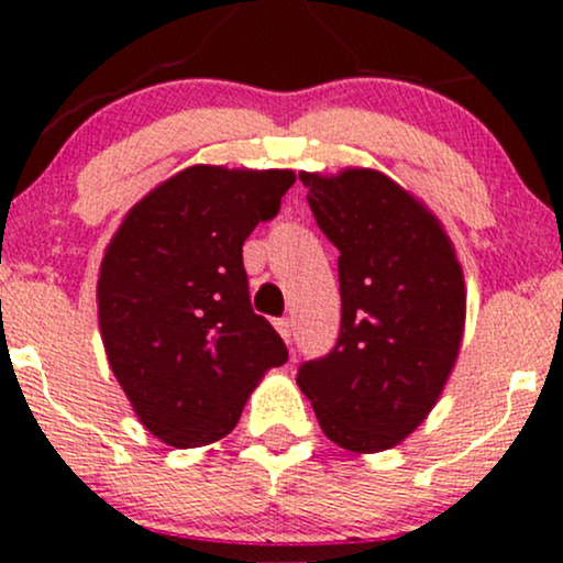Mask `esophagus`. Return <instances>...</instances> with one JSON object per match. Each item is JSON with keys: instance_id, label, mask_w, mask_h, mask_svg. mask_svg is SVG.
Masks as SVG:
<instances>
[{"instance_id": "1", "label": "esophagus", "mask_w": 563, "mask_h": 563, "mask_svg": "<svg viewBox=\"0 0 563 563\" xmlns=\"http://www.w3.org/2000/svg\"><path fill=\"white\" fill-rule=\"evenodd\" d=\"M275 328H277V333H280L283 339H286V344H290V331H294V325H290V320H288V318L275 320Z\"/></svg>"}]
</instances>
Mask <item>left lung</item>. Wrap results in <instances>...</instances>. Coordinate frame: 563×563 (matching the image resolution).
I'll use <instances>...</instances> for the list:
<instances>
[{"label":"left lung","instance_id":"1","mask_svg":"<svg viewBox=\"0 0 563 563\" xmlns=\"http://www.w3.org/2000/svg\"><path fill=\"white\" fill-rule=\"evenodd\" d=\"M299 177L341 254V331L325 357L299 365L296 384L339 448L389 450L429 416L455 365L461 264L437 219L380 172Z\"/></svg>","mask_w":563,"mask_h":563}]
</instances>
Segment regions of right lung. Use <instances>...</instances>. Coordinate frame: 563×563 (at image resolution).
Returning a JSON list of instances; mask_svg holds the SVG:
<instances>
[{"label":"right lung","mask_w":563,"mask_h":563,"mask_svg":"<svg viewBox=\"0 0 563 563\" xmlns=\"http://www.w3.org/2000/svg\"><path fill=\"white\" fill-rule=\"evenodd\" d=\"M294 172L190 166L129 211L97 280L108 363L145 429L200 448L235 429L288 349L251 309L243 243Z\"/></svg>","instance_id":"obj_1"}]
</instances>
